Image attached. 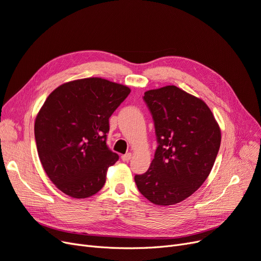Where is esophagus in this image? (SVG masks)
Returning <instances> with one entry per match:
<instances>
[{
	"label": "esophagus",
	"mask_w": 261,
	"mask_h": 261,
	"mask_svg": "<svg viewBox=\"0 0 261 261\" xmlns=\"http://www.w3.org/2000/svg\"><path fill=\"white\" fill-rule=\"evenodd\" d=\"M131 158H132V153H131V152L124 153V155H122V156H121V159H122L123 161H127V162H128Z\"/></svg>",
	"instance_id": "1"
}]
</instances>
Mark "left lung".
<instances>
[{"label":"left lung","instance_id":"8db88e82","mask_svg":"<svg viewBox=\"0 0 261 261\" xmlns=\"http://www.w3.org/2000/svg\"><path fill=\"white\" fill-rule=\"evenodd\" d=\"M155 121L158 147L146 173L134 176L141 194L168 206L190 197L207 178L221 133L206 103L176 86L144 93Z\"/></svg>","mask_w":261,"mask_h":261}]
</instances>
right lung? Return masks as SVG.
Instances as JSON below:
<instances>
[{
    "instance_id": "add662e5",
    "label": "right lung",
    "mask_w": 261,
    "mask_h": 261,
    "mask_svg": "<svg viewBox=\"0 0 261 261\" xmlns=\"http://www.w3.org/2000/svg\"><path fill=\"white\" fill-rule=\"evenodd\" d=\"M101 77L60 85L38 111L34 134L47 176L63 194L89 198L101 190L108 169L119 159L106 145L109 119L130 93Z\"/></svg>"
}]
</instances>
